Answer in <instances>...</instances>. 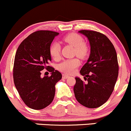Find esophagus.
Segmentation results:
<instances>
[{
	"instance_id": "esophagus-1",
	"label": "esophagus",
	"mask_w": 131,
	"mask_h": 131,
	"mask_svg": "<svg viewBox=\"0 0 131 131\" xmlns=\"http://www.w3.org/2000/svg\"><path fill=\"white\" fill-rule=\"evenodd\" d=\"M69 77V75L66 74H62V78H63L67 79V78H68Z\"/></svg>"
}]
</instances>
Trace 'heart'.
Here are the masks:
<instances>
[{"instance_id":"1","label":"heart","mask_w":131,"mask_h":131,"mask_svg":"<svg viewBox=\"0 0 131 131\" xmlns=\"http://www.w3.org/2000/svg\"><path fill=\"white\" fill-rule=\"evenodd\" d=\"M64 42L73 46L74 53L81 59H85L89 53V45L83 42V38L76 33L67 34L63 38ZM50 53L51 57L55 60H58L60 55V46L58 42H53L50 47ZM80 62L77 58L67 59L59 64L57 69L61 72L67 74H72L78 67Z\"/></svg>"}]
</instances>
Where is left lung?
<instances>
[{
  "label": "left lung",
  "instance_id": "left-lung-1",
  "mask_svg": "<svg viewBox=\"0 0 131 131\" xmlns=\"http://www.w3.org/2000/svg\"><path fill=\"white\" fill-rule=\"evenodd\" d=\"M79 32L87 37L90 55L80 71L86 81L75 78L74 92L81 105L96 108L108 100L114 90L118 75L117 55L113 45L104 34L88 30Z\"/></svg>",
  "mask_w": 131,
  "mask_h": 131
}]
</instances>
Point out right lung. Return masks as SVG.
I'll list each match as a JSON object with an SVG mask.
<instances>
[{
  "instance_id": "add662e5",
  "label": "right lung",
  "mask_w": 131,
  "mask_h": 131,
  "mask_svg": "<svg viewBox=\"0 0 131 131\" xmlns=\"http://www.w3.org/2000/svg\"><path fill=\"white\" fill-rule=\"evenodd\" d=\"M58 32L38 30L25 39L18 46L13 66V80L20 97L33 110H42L50 105L55 97V85L62 74L51 66L50 47ZM46 68L50 77H40Z\"/></svg>"
}]
</instances>
